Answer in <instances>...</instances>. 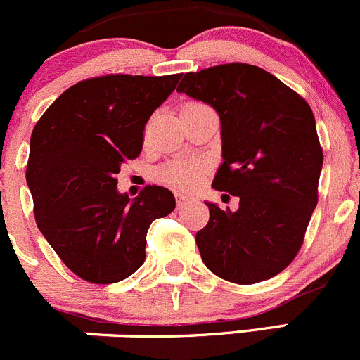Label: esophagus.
Returning a JSON list of instances; mask_svg holds the SVG:
<instances>
[{
    "mask_svg": "<svg viewBox=\"0 0 360 360\" xmlns=\"http://www.w3.org/2000/svg\"><path fill=\"white\" fill-rule=\"evenodd\" d=\"M187 195L185 194H181V192H176V206H179V208H181V206L185 205V202H187Z\"/></svg>",
    "mask_w": 360,
    "mask_h": 360,
    "instance_id": "34e87169",
    "label": "esophagus"
}]
</instances>
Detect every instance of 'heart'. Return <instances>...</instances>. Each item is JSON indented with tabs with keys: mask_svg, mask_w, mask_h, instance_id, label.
Here are the masks:
<instances>
[{
	"mask_svg": "<svg viewBox=\"0 0 360 360\" xmlns=\"http://www.w3.org/2000/svg\"><path fill=\"white\" fill-rule=\"evenodd\" d=\"M202 175V165L199 162H173L159 169V179L165 184L179 188H192Z\"/></svg>",
	"mask_w": 360,
	"mask_h": 360,
	"instance_id": "heart-1",
	"label": "heart"
}]
</instances>
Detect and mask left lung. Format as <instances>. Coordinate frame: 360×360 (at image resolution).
Here are the masks:
<instances>
[{"mask_svg": "<svg viewBox=\"0 0 360 360\" xmlns=\"http://www.w3.org/2000/svg\"><path fill=\"white\" fill-rule=\"evenodd\" d=\"M176 91L219 113L224 162L212 187L240 198L236 212L206 202L210 220L195 234L202 262L240 285L278 275L300 252L319 201L323 154L311 108L245 63L185 73Z\"/></svg>", "mask_w": 360, "mask_h": 360, "instance_id": "1", "label": "left lung"}]
</instances>
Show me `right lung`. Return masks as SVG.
Segmentation results:
<instances>
[{
	"label": "right lung",
	"instance_id": "right-lung-1",
	"mask_svg": "<svg viewBox=\"0 0 360 360\" xmlns=\"http://www.w3.org/2000/svg\"><path fill=\"white\" fill-rule=\"evenodd\" d=\"M180 75H105L71 85L34 126L26 181L38 229L82 280L115 283L145 261L147 231L175 195L147 185L117 191L120 166L140 155L145 124Z\"/></svg>",
	"mask_w": 360,
	"mask_h": 360
}]
</instances>
